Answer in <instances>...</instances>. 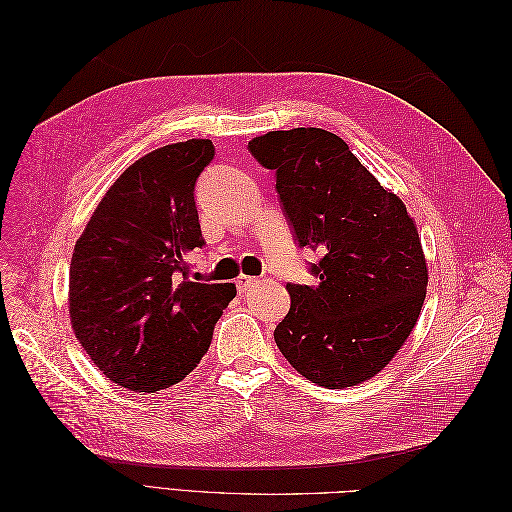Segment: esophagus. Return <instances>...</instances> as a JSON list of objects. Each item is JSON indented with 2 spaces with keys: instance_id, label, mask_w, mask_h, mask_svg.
<instances>
[{
  "instance_id": "obj_1",
  "label": "esophagus",
  "mask_w": 512,
  "mask_h": 512,
  "mask_svg": "<svg viewBox=\"0 0 512 512\" xmlns=\"http://www.w3.org/2000/svg\"><path fill=\"white\" fill-rule=\"evenodd\" d=\"M258 284V277H252V275H241L239 280H237V290L239 292H245V290H250L252 286H256Z\"/></svg>"
}]
</instances>
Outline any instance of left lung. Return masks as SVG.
Returning <instances> with one entry per match:
<instances>
[{
	"label": "left lung",
	"mask_w": 512,
	"mask_h": 512,
	"mask_svg": "<svg viewBox=\"0 0 512 512\" xmlns=\"http://www.w3.org/2000/svg\"><path fill=\"white\" fill-rule=\"evenodd\" d=\"M275 173L299 247L318 252L314 286L286 284L290 309L273 333L301 376L327 389L374 378L421 314L427 265L401 200L333 132L294 128L247 145Z\"/></svg>",
	"instance_id": "1"
}]
</instances>
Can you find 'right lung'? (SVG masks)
<instances>
[{
    "instance_id": "add662e5",
    "label": "right lung",
    "mask_w": 512,
    "mask_h": 512,
    "mask_svg": "<svg viewBox=\"0 0 512 512\" xmlns=\"http://www.w3.org/2000/svg\"><path fill=\"white\" fill-rule=\"evenodd\" d=\"M215 156L207 138L136 160L74 245L70 320L102 374L136 393L181 382L200 363L235 284L190 282L203 250L194 188Z\"/></svg>"
}]
</instances>
